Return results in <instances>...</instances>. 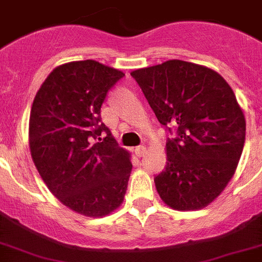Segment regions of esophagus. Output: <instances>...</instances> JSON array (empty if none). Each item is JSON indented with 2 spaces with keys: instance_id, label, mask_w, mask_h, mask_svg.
Here are the masks:
<instances>
[{
  "instance_id": "34e87169",
  "label": "esophagus",
  "mask_w": 262,
  "mask_h": 262,
  "mask_svg": "<svg viewBox=\"0 0 262 262\" xmlns=\"http://www.w3.org/2000/svg\"><path fill=\"white\" fill-rule=\"evenodd\" d=\"M147 153V148L143 147V145H140V147H136L135 148V155L138 156V157H143L144 155Z\"/></svg>"
}]
</instances>
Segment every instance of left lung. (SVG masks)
Masks as SVG:
<instances>
[{"label":"left lung","instance_id":"1","mask_svg":"<svg viewBox=\"0 0 262 262\" xmlns=\"http://www.w3.org/2000/svg\"><path fill=\"white\" fill-rule=\"evenodd\" d=\"M167 138L157 192L177 210L212 203L234 175L246 140V119L227 81L208 67L171 59L131 73Z\"/></svg>","mask_w":262,"mask_h":262}]
</instances>
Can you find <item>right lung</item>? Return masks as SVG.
Listing matches in <instances>:
<instances>
[{
  "label": "right lung",
  "mask_w": 262,
  "mask_h": 262,
  "mask_svg": "<svg viewBox=\"0 0 262 262\" xmlns=\"http://www.w3.org/2000/svg\"><path fill=\"white\" fill-rule=\"evenodd\" d=\"M123 76L92 59L64 63L45 79L31 109L30 148L38 174L63 205L87 217L121 205L133 169L128 152L101 121L105 98Z\"/></svg>",
  "instance_id": "1"
}]
</instances>
